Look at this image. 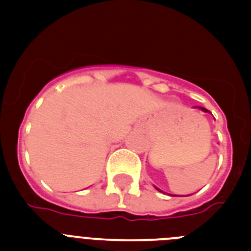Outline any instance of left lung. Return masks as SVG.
I'll list each match as a JSON object with an SVG mask.
<instances>
[{
	"label": "left lung",
	"instance_id": "8db88e82",
	"mask_svg": "<svg viewBox=\"0 0 251 251\" xmlns=\"http://www.w3.org/2000/svg\"><path fill=\"white\" fill-rule=\"evenodd\" d=\"M196 108H199V109H201V110H202V112H208V110L207 109H206V108H203V106H196ZM157 188V187H156ZM157 190H158V191H161V190H159V188H157Z\"/></svg>",
	"mask_w": 251,
	"mask_h": 251
}]
</instances>
